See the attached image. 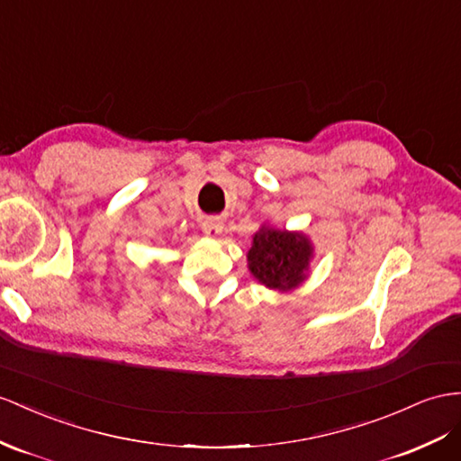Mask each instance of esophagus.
Masks as SVG:
<instances>
[{"label": "esophagus", "mask_w": 461, "mask_h": 461, "mask_svg": "<svg viewBox=\"0 0 461 461\" xmlns=\"http://www.w3.org/2000/svg\"><path fill=\"white\" fill-rule=\"evenodd\" d=\"M223 230L220 218H208L203 221V231L208 235V238H216Z\"/></svg>", "instance_id": "34e87169"}]
</instances>
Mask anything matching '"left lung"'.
I'll list each match as a JSON object with an SVG mask.
<instances>
[{"instance_id": "8db88e82", "label": "left lung", "mask_w": 461, "mask_h": 461, "mask_svg": "<svg viewBox=\"0 0 461 461\" xmlns=\"http://www.w3.org/2000/svg\"><path fill=\"white\" fill-rule=\"evenodd\" d=\"M312 257L310 241L298 233L263 228L247 253L249 270L267 288L290 290L305 278Z\"/></svg>"}]
</instances>
